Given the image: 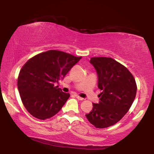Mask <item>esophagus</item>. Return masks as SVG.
<instances>
[{
  "label": "esophagus",
  "instance_id": "obj_1",
  "mask_svg": "<svg viewBox=\"0 0 154 154\" xmlns=\"http://www.w3.org/2000/svg\"><path fill=\"white\" fill-rule=\"evenodd\" d=\"M75 97H76L78 100H84V98H82V97H81L80 96H79L78 95V94H75Z\"/></svg>",
  "mask_w": 154,
  "mask_h": 154
}]
</instances>
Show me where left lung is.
Returning a JSON list of instances; mask_svg holds the SVG:
<instances>
[{"mask_svg":"<svg viewBox=\"0 0 154 154\" xmlns=\"http://www.w3.org/2000/svg\"><path fill=\"white\" fill-rule=\"evenodd\" d=\"M90 64L98 76L100 102L93 103L92 111L85 114L88 121L97 128L114 125L126 114L137 92L133 75L128 69L111 57H92Z\"/></svg>","mask_w":154,"mask_h":154,"instance_id":"1","label":"left lung"}]
</instances>
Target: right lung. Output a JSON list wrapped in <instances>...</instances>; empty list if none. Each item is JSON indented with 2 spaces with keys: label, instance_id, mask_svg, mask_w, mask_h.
I'll return each instance as SVG.
<instances>
[{
  "label": "right lung",
  "instance_id": "obj_1",
  "mask_svg": "<svg viewBox=\"0 0 154 154\" xmlns=\"http://www.w3.org/2000/svg\"><path fill=\"white\" fill-rule=\"evenodd\" d=\"M81 58L52 50L27 61L20 70L17 88L23 104L31 115L45 120L61 110L70 94L54 84L64 79Z\"/></svg>",
  "mask_w": 154,
  "mask_h": 154
}]
</instances>
